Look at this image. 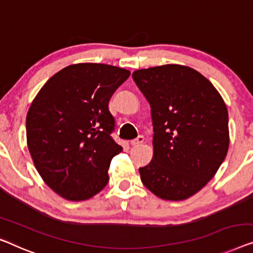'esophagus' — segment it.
Listing matches in <instances>:
<instances>
[{
	"mask_svg": "<svg viewBox=\"0 0 253 253\" xmlns=\"http://www.w3.org/2000/svg\"><path fill=\"white\" fill-rule=\"evenodd\" d=\"M144 140H145V138L142 137V135H138L137 138L133 139V140H131V145H132V146H139L140 144H142V142H144Z\"/></svg>",
	"mask_w": 253,
	"mask_h": 253,
	"instance_id": "esophagus-1",
	"label": "esophagus"
}]
</instances>
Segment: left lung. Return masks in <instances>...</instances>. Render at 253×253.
Here are the masks:
<instances>
[{
  "mask_svg": "<svg viewBox=\"0 0 253 253\" xmlns=\"http://www.w3.org/2000/svg\"><path fill=\"white\" fill-rule=\"evenodd\" d=\"M132 78L152 108L154 156L139 168L142 184L160 199H188L213 178L228 151L225 102L186 66L139 69Z\"/></svg>",
  "mask_w": 253,
  "mask_h": 253,
  "instance_id": "obj_1",
  "label": "left lung"
}]
</instances>
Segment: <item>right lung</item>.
<instances>
[{
	"instance_id": "add662e5",
	"label": "right lung",
	"mask_w": 253,
	"mask_h": 253,
	"mask_svg": "<svg viewBox=\"0 0 253 253\" xmlns=\"http://www.w3.org/2000/svg\"><path fill=\"white\" fill-rule=\"evenodd\" d=\"M130 76L105 64H76L47 81L26 118L27 146L49 187L69 201H83L107 185L111 161L122 152L112 138L115 119L108 102Z\"/></svg>"
}]
</instances>
